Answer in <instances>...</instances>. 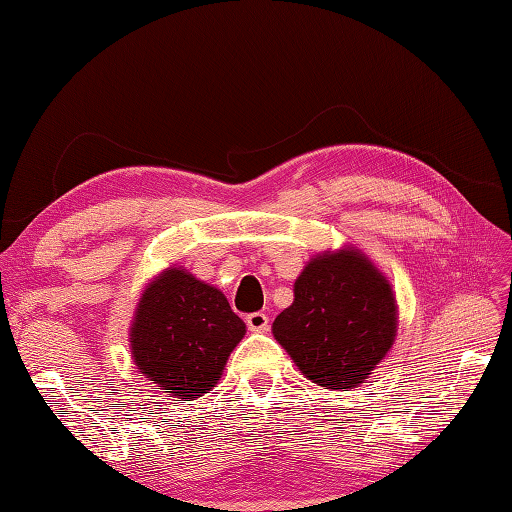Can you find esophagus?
I'll list each match as a JSON object with an SVG mask.
<instances>
[{
    "label": "esophagus",
    "instance_id": "34e87169",
    "mask_svg": "<svg viewBox=\"0 0 512 512\" xmlns=\"http://www.w3.org/2000/svg\"><path fill=\"white\" fill-rule=\"evenodd\" d=\"M246 325H248L250 332H268L270 319H268V314H264V312H253V314H248V317H246Z\"/></svg>",
    "mask_w": 512,
    "mask_h": 512
}]
</instances>
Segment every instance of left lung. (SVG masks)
<instances>
[{
	"label": "left lung",
	"mask_w": 512,
	"mask_h": 512,
	"mask_svg": "<svg viewBox=\"0 0 512 512\" xmlns=\"http://www.w3.org/2000/svg\"><path fill=\"white\" fill-rule=\"evenodd\" d=\"M398 332L389 279L356 246L314 255L295 281V301L273 323L299 372L330 391L365 383Z\"/></svg>",
	"instance_id": "left-lung-1"
}]
</instances>
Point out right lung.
Returning a JSON list of instances; mask_svg holds the SVG:
<instances>
[{
    "label": "right lung",
    "mask_w": 512,
    "mask_h": 512,
    "mask_svg": "<svg viewBox=\"0 0 512 512\" xmlns=\"http://www.w3.org/2000/svg\"><path fill=\"white\" fill-rule=\"evenodd\" d=\"M244 334L246 323L222 290L187 268L169 266L149 281L136 303L129 350L138 372L158 389L195 400L217 385Z\"/></svg>",
    "instance_id": "1"
}]
</instances>
